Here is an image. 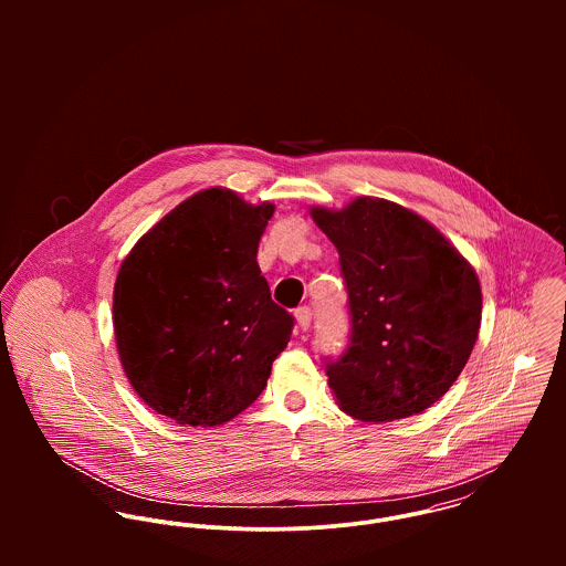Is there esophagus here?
Instances as JSON below:
<instances>
[{"label": "esophagus", "mask_w": 566, "mask_h": 566, "mask_svg": "<svg viewBox=\"0 0 566 566\" xmlns=\"http://www.w3.org/2000/svg\"><path fill=\"white\" fill-rule=\"evenodd\" d=\"M294 316H296V323H298V328H303V331H307L310 326H312V307H298L296 312H294Z\"/></svg>", "instance_id": "1"}]
</instances>
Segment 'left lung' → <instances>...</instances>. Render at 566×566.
<instances>
[{
    "mask_svg": "<svg viewBox=\"0 0 566 566\" xmlns=\"http://www.w3.org/2000/svg\"><path fill=\"white\" fill-rule=\"evenodd\" d=\"M339 254L350 335L326 361L339 407L364 422L424 411L464 370L482 323L471 263L438 229L381 198L312 209Z\"/></svg>",
    "mask_w": 566,
    "mask_h": 566,
    "instance_id": "left-lung-1",
    "label": "left lung"
}]
</instances>
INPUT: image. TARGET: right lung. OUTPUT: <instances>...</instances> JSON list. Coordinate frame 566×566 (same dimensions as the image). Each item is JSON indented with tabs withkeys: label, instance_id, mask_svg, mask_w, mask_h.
I'll return each instance as SVG.
<instances>
[{
	"label": "right lung",
	"instance_id": "1",
	"mask_svg": "<svg viewBox=\"0 0 566 566\" xmlns=\"http://www.w3.org/2000/svg\"><path fill=\"white\" fill-rule=\"evenodd\" d=\"M274 205L231 189L180 202L124 259L115 292L117 353L135 392L191 427L229 422L263 392L294 316L256 263Z\"/></svg>",
	"mask_w": 566,
	"mask_h": 566
}]
</instances>
